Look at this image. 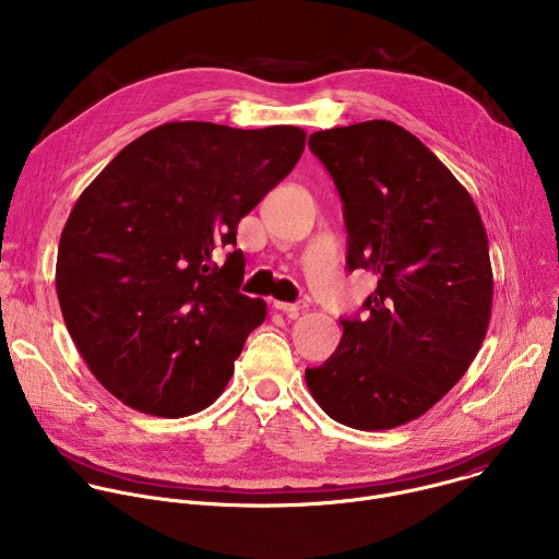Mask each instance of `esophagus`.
Masks as SVG:
<instances>
[{
  "mask_svg": "<svg viewBox=\"0 0 559 559\" xmlns=\"http://www.w3.org/2000/svg\"><path fill=\"white\" fill-rule=\"evenodd\" d=\"M274 307L283 313H289V316H298L300 311L307 309V300H298V302H283V300H274Z\"/></svg>",
  "mask_w": 559,
  "mask_h": 559,
  "instance_id": "34e87169",
  "label": "esophagus"
}]
</instances>
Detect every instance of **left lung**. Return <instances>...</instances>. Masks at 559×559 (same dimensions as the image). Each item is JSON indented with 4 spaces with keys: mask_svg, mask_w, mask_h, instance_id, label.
Here are the masks:
<instances>
[{
    "mask_svg": "<svg viewBox=\"0 0 559 559\" xmlns=\"http://www.w3.org/2000/svg\"><path fill=\"white\" fill-rule=\"evenodd\" d=\"M343 199L347 267L378 274L367 318L305 369L321 409L384 431L425 416L464 376L491 321L487 231L466 188L412 132L384 119L309 136Z\"/></svg>",
    "mask_w": 559,
    "mask_h": 559,
    "instance_id": "1",
    "label": "left lung"
}]
</instances>
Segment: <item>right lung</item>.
I'll list each match as a JSON object with an SVG mask.
<instances>
[{
	"instance_id": "1",
	"label": "right lung",
	"mask_w": 559,
	"mask_h": 559,
	"mask_svg": "<svg viewBox=\"0 0 559 559\" xmlns=\"http://www.w3.org/2000/svg\"><path fill=\"white\" fill-rule=\"evenodd\" d=\"M305 130L173 121L128 143L76 199L57 252L66 328L93 376L141 414L210 407L267 316L238 292L236 227L283 181Z\"/></svg>"
}]
</instances>
